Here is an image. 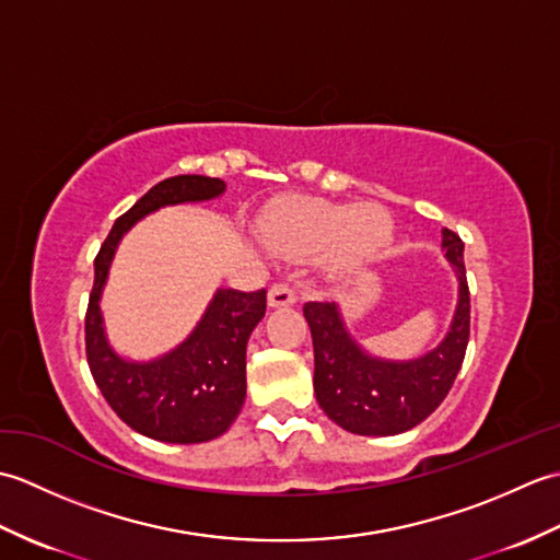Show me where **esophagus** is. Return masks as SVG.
Listing matches in <instances>:
<instances>
[{"label": "esophagus", "mask_w": 560, "mask_h": 560, "mask_svg": "<svg viewBox=\"0 0 560 560\" xmlns=\"http://www.w3.org/2000/svg\"><path fill=\"white\" fill-rule=\"evenodd\" d=\"M295 303V293L293 289L289 287V283H273V287L269 289V305L271 307H289Z\"/></svg>", "instance_id": "esophagus-1"}]
</instances>
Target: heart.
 <instances>
[{"instance_id": "obj_1", "label": "heart", "mask_w": 560, "mask_h": 560, "mask_svg": "<svg viewBox=\"0 0 560 560\" xmlns=\"http://www.w3.org/2000/svg\"><path fill=\"white\" fill-rule=\"evenodd\" d=\"M395 225L380 207H347L325 199H291L267 213L261 237L273 253L317 257L331 253L337 269H355L385 253Z\"/></svg>"}]
</instances>
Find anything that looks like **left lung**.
<instances>
[{
  "instance_id": "8db88e82",
  "label": "left lung",
  "mask_w": 560,
  "mask_h": 560,
  "mask_svg": "<svg viewBox=\"0 0 560 560\" xmlns=\"http://www.w3.org/2000/svg\"><path fill=\"white\" fill-rule=\"evenodd\" d=\"M443 249L459 281L457 307L445 339L413 361L365 353L349 335L337 303L303 305L315 349V397L343 431L397 435L428 419L447 397L469 343V287L462 237L443 229Z\"/></svg>"
}]
</instances>
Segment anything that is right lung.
<instances>
[{"instance_id": "obj_1", "label": "right lung", "mask_w": 560, "mask_h": 560, "mask_svg": "<svg viewBox=\"0 0 560 560\" xmlns=\"http://www.w3.org/2000/svg\"><path fill=\"white\" fill-rule=\"evenodd\" d=\"M225 183L175 175L153 185L115 221L93 261L96 277L86 311V359L105 401L137 433L161 443H207L229 431L245 401V349L267 311V291L219 289L180 347L153 361H127L105 337L101 293L122 235L163 207L217 199Z\"/></svg>"}]
</instances>
